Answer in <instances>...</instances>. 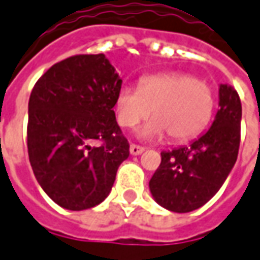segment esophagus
<instances>
[{
  "mask_svg": "<svg viewBox=\"0 0 260 260\" xmlns=\"http://www.w3.org/2000/svg\"><path fill=\"white\" fill-rule=\"evenodd\" d=\"M143 151H144V147L136 146V144H132V146H130V154H132V156H139V154H142Z\"/></svg>",
  "mask_w": 260,
  "mask_h": 260,
  "instance_id": "obj_1",
  "label": "esophagus"
}]
</instances>
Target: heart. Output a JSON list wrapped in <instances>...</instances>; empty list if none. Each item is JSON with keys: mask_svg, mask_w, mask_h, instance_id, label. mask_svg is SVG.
I'll return each instance as SVG.
<instances>
[{"mask_svg": "<svg viewBox=\"0 0 260 260\" xmlns=\"http://www.w3.org/2000/svg\"><path fill=\"white\" fill-rule=\"evenodd\" d=\"M120 126L137 127L154 118L140 130L143 140H158L167 133L175 142H186L200 134L213 111V93L205 83L187 74L163 73L140 78L139 88L123 85L116 95Z\"/></svg>", "mask_w": 260, "mask_h": 260, "instance_id": "obj_1", "label": "heart"}]
</instances>
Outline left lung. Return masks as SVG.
Returning a JSON list of instances; mask_svg holds the SVG:
<instances>
[{
    "label": "left lung",
    "instance_id": "8db88e82",
    "mask_svg": "<svg viewBox=\"0 0 260 260\" xmlns=\"http://www.w3.org/2000/svg\"><path fill=\"white\" fill-rule=\"evenodd\" d=\"M242 104L236 90L219 85V110L206 133L189 144L161 151L149 182L153 199L176 213L196 210L215 196L236 163Z\"/></svg>",
    "mask_w": 260,
    "mask_h": 260
}]
</instances>
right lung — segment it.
<instances>
[{"instance_id": "add662e5", "label": "right lung", "mask_w": 260, "mask_h": 260, "mask_svg": "<svg viewBox=\"0 0 260 260\" xmlns=\"http://www.w3.org/2000/svg\"><path fill=\"white\" fill-rule=\"evenodd\" d=\"M121 83L104 54H81L54 64L31 91L29 163L47 196L67 210L100 205L128 157L113 110ZM94 140L105 143L91 148Z\"/></svg>"}]
</instances>
